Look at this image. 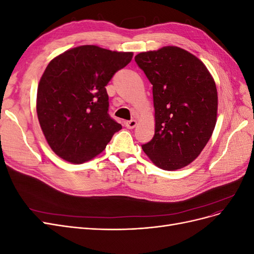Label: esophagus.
I'll return each mask as SVG.
<instances>
[{"mask_svg": "<svg viewBox=\"0 0 254 254\" xmlns=\"http://www.w3.org/2000/svg\"><path fill=\"white\" fill-rule=\"evenodd\" d=\"M136 125H137V123H136V121H135V120L126 122V127H127L128 129H133Z\"/></svg>", "mask_w": 254, "mask_h": 254, "instance_id": "34e87169", "label": "esophagus"}]
</instances>
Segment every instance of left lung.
Returning <instances> with one entry per match:
<instances>
[{"label": "left lung", "instance_id": "left-lung-1", "mask_svg": "<svg viewBox=\"0 0 254 254\" xmlns=\"http://www.w3.org/2000/svg\"><path fill=\"white\" fill-rule=\"evenodd\" d=\"M134 59L152 84L155 108V135L142 148L161 170H180L200 155L214 131L215 80L200 59L173 45Z\"/></svg>", "mask_w": 254, "mask_h": 254}]
</instances>
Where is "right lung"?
<instances>
[{"mask_svg":"<svg viewBox=\"0 0 254 254\" xmlns=\"http://www.w3.org/2000/svg\"><path fill=\"white\" fill-rule=\"evenodd\" d=\"M132 56L81 45L50 61L38 84L36 109L45 140L58 157L73 164L87 162L122 129L109 117L105 87Z\"/></svg>","mask_w":254,"mask_h":254,"instance_id":"obj_1","label":"right lung"}]
</instances>
